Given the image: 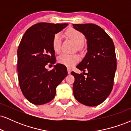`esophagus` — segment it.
I'll use <instances>...</instances> for the list:
<instances>
[{
	"label": "esophagus",
	"mask_w": 131,
	"mask_h": 131,
	"mask_svg": "<svg viewBox=\"0 0 131 131\" xmlns=\"http://www.w3.org/2000/svg\"><path fill=\"white\" fill-rule=\"evenodd\" d=\"M67 71H68V73L69 74H71V69L69 68H68Z\"/></svg>",
	"instance_id": "esophagus-1"
}]
</instances>
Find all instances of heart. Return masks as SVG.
<instances>
[{"instance_id": "b5f03b06", "label": "heart", "mask_w": 131, "mask_h": 131, "mask_svg": "<svg viewBox=\"0 0 131 131\" xmlns=\"http://www.w3.org/2000/svg\"><path fill=\"white\" fill-rule=\"evenodd\" d=\"M66 34L78 46H80L84 41V35L81 31L74 29L69 28L66 31ZM61 34L60 33H57L53 36L52 39V47L54 52L59 53L61 49ZM80 61V57L77 54L62 53L58 58L59 63L68 68L74 67L75 64Z\"/></svg>"}]
</instances>
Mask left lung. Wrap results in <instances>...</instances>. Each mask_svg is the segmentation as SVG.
Masks as SVG:
<instances>
[{
    "instance_id": "obj_1",
    "label": "left lung",
    "mask_w": 131,
    "mask_h": 131,
    "mask_svg": "<svg viewBox=\"0 0 131 131\" xmlns=\"http://www.w3.org/2000/svg\"><path fill=\"white\" fill-rule=\"evenodd\" d=\"M73 26L85 36L88 43V52L76 67L83 73H71L75 79L73 94L82 104L97 106L108 97L113 86L116 70L114 43L104 30L94 24H73ZM85 70L87 73H84Z\"/></svg>"
}]
</instances>
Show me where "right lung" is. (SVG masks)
<instances>
[{
	"instance_id": "right-lung-1",
	"label": "right lung",
	"mask_w": 131,
	"mask_h": 131,
	"mask_svg": "<svg viewBox=\"0 0 131 131\" xmlns=\"http://www.w3.org/2000/svg\"><path fill=\"white\" fill-rule=\"evenodd\" d=\"M68 24L39 23L24 34L17 50L19 84L23 94L34 105L53 100L56 88L67 76V67L60 63L48 71L47 64L56 62L52 39Z\"/></svg>"
}]
</instances>
